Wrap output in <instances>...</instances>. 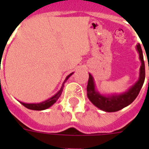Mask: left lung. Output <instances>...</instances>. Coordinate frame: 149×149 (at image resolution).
Returning a JSON list of instances; mask_svg holds the SVG:
<instances>
[{
	"instance_id": "1",
	"label": "left lung",
	"mask_w": 149,
	"mask_h": 149,
	"mask_svg": "<svg viewBox=\"0 0 149 149\" xmlns=\"http://www.w3.org/2000/svg\"><path fill=\"white\" fill-rule=\"evenodd\" d=\"M136 50L139 53V60L142 63L139 69V80L127 92L119 95L116 94L108 96L102 95L96 91L94 79L93 76L91 75V74L89 73V77L88 80L87 87H86L87 97L91 102L98 108L105 112H116L131 104L136 99L144 84L145 77H146L143 51L139 44L136 45Z\"/></svg>"
}]
</instances>
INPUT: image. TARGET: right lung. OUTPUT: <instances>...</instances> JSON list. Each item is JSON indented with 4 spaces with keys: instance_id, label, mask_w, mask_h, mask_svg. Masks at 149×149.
Returning <instances> with one entry per match:
<instances>
[{
    "instance_id": "obj_1",
    "label": "right lung",
    "mask_w": 149,
    "mask_h": 149,
    "mask_svg": "<svg viewBox=\"0 0 149 149\" xmlns=\"http://www.w3.org/2000/svg\"><path fill=\"white\" fill-rule=\"evenodd\" d=\"M72 74H73V72L67 76L66 78H65V80L64 81V82H63V85H62L61 88H60V90L58 91V93H56V94H55L54 96H52V97H51V98H50L49 99L46 100V101H43V102H41V103H38V104H27V103H24V102H22V101H19V102H20L22 105H24V106L25 107L30 109V110H46V109L49 108L50 107L52 106V105H53L56 101H57V99H58V98L60 97V95H61V94H62V92H63V86H64V84H65V81L68 80V77H70Z\"/></svg>"
}]
</instances>
